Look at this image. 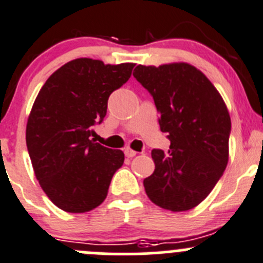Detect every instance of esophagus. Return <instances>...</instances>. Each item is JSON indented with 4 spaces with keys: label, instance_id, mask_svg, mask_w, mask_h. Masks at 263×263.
<instances>
[{
    "label": "esophagus",
    "instance_id": "obj_1",
    "mask_svg": "<svg viewBox=\"0 0 263 263\" xmlns=\"http://www.w3.org/2000/svg\"><path fill=\"white\" fill-rule=\"evenodd\" d=\"M124 153H125L126 157H134V156L137 155V152H135L134 149H132V148H129V147H126L125 149H124Z\"/></svg>",
    "mask_w": 263,
    "mask_h": 263
}]
</instances>
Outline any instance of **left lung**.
Wrapping results in <instances>:
<instances>
[{
    "instance_id": "8db88e82",
    "label": "left lung",
    "mask_w": 263,
    "mask_h": 263,
    "mask_svg": "<svg viewBox=\"0 0 263 263\" xmlns=\"http://www.w3.org/2000/svg\"><path fill=\"white\" fill-rule=\"evenodd\" d=\"M135 79L151 93L170 149H153L155 171L145 193L173 212L198 206L222 176L229 161L230 115L209 78L186 62L138 65Z\"/></svg>"
}]
</instances>
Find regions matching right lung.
Segmentation results:
<instances>
[{
	"instance_id": "1",
	"label": "right lung",
	"mask_w": 263,
	"mask_h": 263,
	"mask_svg": "<svg viewBox=\"0 0 263 263\" xmlns=\"http://www.w3.org/2000/svg\"><path fill=\"white\" fill-rule=\"evenodd\" d=\"M134 66L75 59L47 79L33 103L28 152L43 192L62 211L83 214L100 206L123 166V151L90 137L105 119L110 95L128 82Z\"/></svg>"
}]
</instances>
